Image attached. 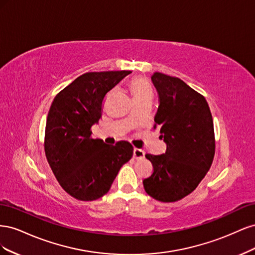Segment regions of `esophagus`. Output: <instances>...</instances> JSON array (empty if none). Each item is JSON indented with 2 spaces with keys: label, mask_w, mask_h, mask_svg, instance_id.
<instances>
[{
  "label": "esophagus",
  "mask_w": 255,
  "mask_h": 255,
  "mask_svg": "<svg viewBox=\"0 0 255 255\" xmlns=\"http://www.w3.org/2000/svg\"><path fill=\"white\" fill-rule=\"evenodd\" d=\"M133 156L134 158L138 159V158H142L144 156V151L142 149H137L134 148V152H133Z\"/></svg>",
  "instance_id": "obj_1"
}]
</instances>
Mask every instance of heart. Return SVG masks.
Wrapping results in <instances>:
<instances>
[{"label": "heart", "mask_w": 255, "mask_h": 255, "mask_svg": "<svg viewBox=\"0 0 255 255\" xmlns=\"http://www.w3.org/2000/svg\"><path fill=\"white\" fill-rule=\"evenodd\" d=\"M129 89L132 92L135 103L142 101H152L153 99V90L149 82L143 78H135L129 83ZM129 123L134 121V117L130 116L128 119Z\"/></svg>", "instance_id": "1"}]
</instances>
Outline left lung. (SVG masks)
I'll list each match as a JSON object with an SVG mask.
<instances>
[{
	"mask_svg": "<svg viewBox=\"0 0 255 255\" xmlns=\"http://www.w3.org/2000/svg\"><path fill=\"white\" fill-rule=\"evenodd\" d=\"M151 80L159 98L154 128L167 149L160 155L145 154L153 173L142 183L153 199L175 202L194 191L212 166L213 117L205 98L179 78L155 72Z\"/></svg>",
	"mask_w": 255,
	"mask_h": 255,
	"instance_id": "left-lung-1",
	"label": "left lung"
}]
</instances>
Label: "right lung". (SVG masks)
I'll return each instance as SVG.
<instances>
[{"label": "right lung", "mask_w": 255, "mask_h": 255, "mask_svg": "<svg viewBox=\"0 0 255 255\" xmlns=\"http://www.w3.org/2000/svg\"><path fill=\"white\" fill-rule=\"evenodd\" d=\"M130 71L87 72L54 98L47 118L44 152L63 189L81 201H94L110 190L120 168L133 156V145L106 144L91 138L102 116L107 92Z\"/></svg>", "instance_id": "1"}]
</instances>
